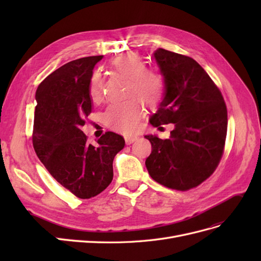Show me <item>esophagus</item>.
<instances>
[{"instance_id": "obj_1", "label": "esophagus", "mask_w": 261, "mask_h": 261, "mask_svg": "<svg viewBox=\"0 0 261 261\" xmlns=\"http://www.w3.org/2000/svg\"><path fill=\"white\" fill-rule=\"evenodd\" d=\"M137 139H138L137 136H125V141H126V144H127V145L133 144L134 141L137 140Z\"/></svg>"}]
</instances>
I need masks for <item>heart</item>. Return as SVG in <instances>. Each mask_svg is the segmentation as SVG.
Segmentation results:
<instances>
[{
	"instance_id": "obj_1",
	"label": "heart",
	"mask_w": 261,
	"mask_h": 261,
	"mask_svg": "<svg viewBox=\"0 0 261 261\" xmlns=\"http://www.w3.org/2000/svg\"><path fill=\"white\" fill-rule=\"evenodd\" d=\"M112 67L117 73L129 78L128 96L138 97L148 107H155L164 96L165 84L163 77L151 69L146 68V63L137 54L126 53L115 58ZM101 75L94 70L90 77L89 96L96 101L101 94ZM143 116V106L138 99H129L110 105L103 114L105 123L114 130L132 134L138 127Z\"/></svg>"
}]
</instances>
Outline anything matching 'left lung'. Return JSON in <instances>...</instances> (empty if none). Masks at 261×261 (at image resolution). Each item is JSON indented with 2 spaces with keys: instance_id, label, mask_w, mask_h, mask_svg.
Segmentation results:
<instances>
[{
  "instance_id": "1",
  "label": "left lung",
  "mask_w": 261,
  "mask_h": 261,
  "mask_svg": "<svg viewBox=\"0 0 261 261\" xmlns=\"http://www.w3.org/2000/svg\"><path fill=\"white\" fill-rule=\"evenodd\" d=\"M153 57L165 90L150 124H174L169 139L146 135L152 151L146 167L158 183L177 191L198 186L216 170L227 129L224 99L194 59L159 48Z\"/></svg>"
}]
</instances>
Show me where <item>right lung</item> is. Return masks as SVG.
Returning <instances> with one entry per match:
<instances>
[{
  "mask_svg": "<svg viewBox=\"0 0 261 261\" xmlns=\"http://www.w3.org/2000/svg\"><path fill=\"white\" fill-rule=\"evenodd\" d=\"M103 55L78 59L54 70L38 86L33 144L59 183L78 198L97 196L113 179V159L124 138L107 132L90 145L81 129L92 111L89 83Z\"/></svg>",
  "mask_w": 261,
  "mask_h": 261,
  "instance_id": "1",
  "label": "right lung"
}]
</instances>
